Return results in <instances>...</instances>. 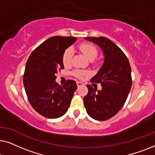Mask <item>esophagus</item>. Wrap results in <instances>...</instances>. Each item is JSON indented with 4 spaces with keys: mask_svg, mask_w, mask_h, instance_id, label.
<instances>
[{
    "mask_svg": "<svg viewBox=\"0 0 155 155\" xmlns=\"http://www.w3.org/2000/svg\"><path fill=\"white\" fill-rule=\"evenodd\" d=\"M77 85H78V87H80V86L83 85V83L81 82H77Z\"/></svg>",
    "mask_w": 155,
    "mask_h": 155,
    "instance_id": "obj_1",
    "label": "esophagus"
}]
</instances>
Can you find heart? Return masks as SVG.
<instances>
[{"mask_svg":"<svg viewBox=\"0 0 155 155\" xmlns=\"http://www.w3.org/2000/svg\"><path fill=\"white\" fill-rule=\"evenodd\" d=\"M79 49L80 51L83 53V54L90 60H94L98 55V48L94 44L89 42H84L79 45ZM73 56V51L71 48H68L63 52L62 56V61L64 65H68L71 63L72 58ZM73 74L75 77L78 78H83L84 76L87 75L88 73L87 71L75 70L73 71Z\"/></svg>","mask_w":155,"mask_h":155,"instance_id":"b5f03b06","label":"heart"}]
</instances>
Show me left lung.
Segmentation results:
<instances>
[{"instance_id": "obj_1", "label": "left lung", "mask_w": 155, "mask_h": 155, "mask_svg": "<svg viewBox=\"0 0 155 155\" xmlns=\"http://www.w3.org/2000/svg\"><path fill=\"white\" fill-rule=\"evenodd\" d=\"M97 44L104 54V62L90 82L100 83L97 90L87 84L88 93L84 105L88 115L97 120H108L115 116L126 102L132 86L131 68L126 54L111 40L104 37H86Z\"/></svg>"}]
</instances>
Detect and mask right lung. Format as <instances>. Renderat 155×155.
Instances as JSON below:
<instances>
[{
	"instance_id": "obj_1",
	"label": "right lung",
	"mask_w": 155,
	"mask_h": 155,
	"mask_svg": "<svg viewBox=\"0 0 155 155\" xmlns=\"http://www.w3.org/2000/svg\"><path fill=\"white\" fill-rule=\"evenodd\" d=\"M76 37H51L31 53L24 75L27 99L36 111L48 118H56L66 113L71 104L76 82L67 80L63 86L56 82V74L64 68L63 52L76 41Z\"/></svg>"
}]
</instances>
